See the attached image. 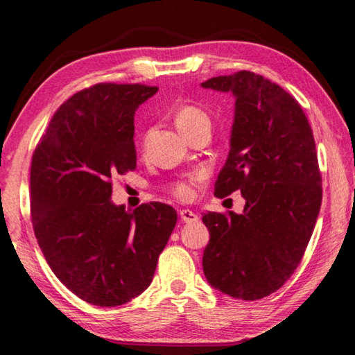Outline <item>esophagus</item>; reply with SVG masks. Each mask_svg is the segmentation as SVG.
I'll list each match as a JSON object with an SVG mask.
<instances>
[{
	"mask_svg": "<svg viewBox=\"0 0 355 355\" xmlns=\"http://www.w3.org/2000/svg\"><path fill=\"white\" fill-rule=\"evenodd\" d=\"M180 218H182V220L186 222V224H194V222L199 220V216L194 211H191V209H180Z\"/></svg>",
	"mask_w": 355,
	"mask_h": 355,
	"instance_id": "esophagus-1",
	"label": "esophagus"
}]
</instances>
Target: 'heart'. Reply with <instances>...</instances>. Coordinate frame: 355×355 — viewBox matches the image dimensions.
<instances>
[{
	"label": "heart",
	"mask_w": 355,
	"mask_h": 355,
	"mask_svg": "<svg viewBox=\"0 0 355 355\" xmlns=\"http://www.w3.org/2000/svg\"><path fill=\"white\" fill-rule=\"evenodd\" d=\"M202 123H209L208 116L200 107L194 105H183L175 114V125L184 137L189 136ZM200 182V175H194L188 180H180L171 184V194L180 200H191L194 197V186Z\"/></svg>",
	"instance_id": "b5f03b06"
}]
</instances>
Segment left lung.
Returning <instances> with one entry per match:
<instances>
[{
	"label": "left lung",
	"mask_w": 355,
	"mask_h": 355,
	"mask_svg": "<svg viewBox=\"0 0 355 355\" xmlns=\"http://www.w3.org/2000/svg\"><path fill=\"white\" fill-rule=\"evenodd\" d=\"M202 87L236 98L214 196L241 191L245 199L243 214H203V272L216 290L257 300L291 277L313 233L322 199L313 131L296 98L254 71L216 76Z\"/></svg>",
	"instance_id": "1"
}]
</instances>
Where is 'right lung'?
I'll list each match as a JSON object with an SVG mask.
<instances>
[{"instance_id": "right-lung-1", "label": "right lung", "mask_w": 355, "mask_h": 355, "mask_svg": "<svg viewBox=\"0 0 355 355\" xmlns=\"http://www.w3.org/2000/svg\"><path fill=\"white\" fill-rule=\"evenodd\" d=\"M146 84L100 83L65 101L31 163V218L51 271L78 297L116 307L146 290L177 224L161 202L133 213L111 202L112 178L136 169L135 112Z\"/></svg>"}]
</instances>
